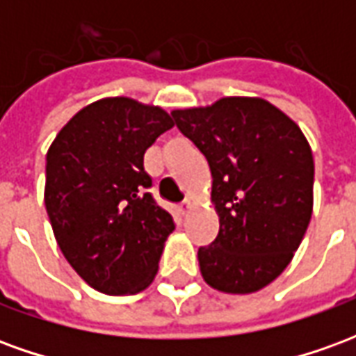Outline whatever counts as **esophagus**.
<instances>
[{
	"label": "esophagus",
	"instance_id": "obj_1",
	"mask_svg": "<svg viewBox=\"0 0 356 356\" xmlns=\"http://www.w3.org/2000/svg\"><path fill=\"white\" fill-rule=\"evenodd\" d=\"M191 209H193V202L185 200V202H183V204H179L177 211H179V213H181V216H186V213H188Z\"/></svg>",
	"mask_w": 356,
	"mask_h": 356
}]
</instances>
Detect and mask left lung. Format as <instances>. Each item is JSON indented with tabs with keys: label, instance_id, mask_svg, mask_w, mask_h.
I'll use <instances>...</instances> for the list:
<instances>
[{
	"label": "left lung",
	"instance_id": "obj_1",
	"mask_svg": "<svg viewBox=\"0 0 356 356\" xmlns=\"http://www.w3.org/2000/svg\"><path fill=\"white\" fill-rule=\"evenodd\" d=\"M171 116L213 177L219 234L198 250L204 280L227 293L261 290L288 267L311 221L314 162L305 135L270 102L250 97Z\"/></svg>",
	"mask_w": 356,
	"mask_h": 356
}]
</instances>
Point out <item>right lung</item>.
<instances>
[{"instance_id":"right-lung-1","label":"right lung","mask_w":356,"mask_h":356,"mask_svg":"<svg viewBox=\"0 0 356 356\" xmlns=\"http://www.w3.org/2000/svg\"><path fill=\"white\" fill-rule=\"evenodd\" d=\"M171 127L158 106L102 99L80 110L47 152L45 208L58 248L102 293H137L154 280L175 223L148 193L143 160Z\"/></svg>"}]
</instances>
